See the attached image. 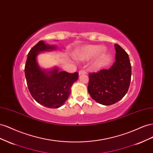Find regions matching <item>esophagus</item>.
<instances>
[{
  "instance_id": "1",
  "label": "esophagus",
  "mask_w": 153,
  "mask_h": 153,
  "mask_svg": "<svg viewBox=\"0 0 153 153\" xmlns=\"http://www.w3.org/2000/svg\"><path fill=\"white\" fill-rule=\"evenodd\" d=\"M79 73V75H85L87 73H86V71H85L84 70H81L79 71V73Z\"/></svg>"
}]
</instances>
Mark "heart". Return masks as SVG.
Masks as SVG:
<instances>
[{"mask_svg": "<svg viewBox=\"0 0 153 153\" xmlns=\"http://www.w3.org/2000/svg\"><path fill=\"white\" fill-rule=\"evenodd\" d=\"M106 50L103 46L96 45H85L76 49L73 53V56L78 61H88L93 57L92 66L99 68L102 65L106 57Z\"/></svg>", "mask_w": 153, "mask_h": 153, "instance_id": "obj_1", "label": "heart"}]
</instances>
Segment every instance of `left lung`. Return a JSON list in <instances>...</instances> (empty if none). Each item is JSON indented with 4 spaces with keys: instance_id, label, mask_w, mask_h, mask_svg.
<instances>
[{
    "instance_id": "obj_1",
    "label": "left lung",
    "mask_w": 153,
    "mask_h": 153,
    "mask_svg": "<svg viewBox=\"0 0 153 153\" xmlns=\"http://www.w3.org/2000/svg\"><path fill=\"white\" fill-rule=\"evenodd\" d=\"M115 61L109 69L89 73L88 92L97 103L110 105L126 95L131 81V66L128 53L115 44Z\"/></svg>"
}]
</instances>
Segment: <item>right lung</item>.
Returning a JSON list of instances; mask_svg holds the SVG:
<instances>
[{
  "label": "right lung",
  "instance_id": "1",
  "mask_svg": "<svg viewBox=\"0 0 153 153\" xmlns=\"http://www.w3.org/2000/svg\"><path fill=\"white\" fill-rule=\"evenodd\" d=\"M57 50V46L40 41L27 55L25 75L31 96L37 102L50 108L62 106L71 94V86L78 78V73L59 71L57 66L41 68L38 55L43 52Z\"/></svg>",
  "mask_w": 153,
  "mask_h": 153
}]
</instances>
